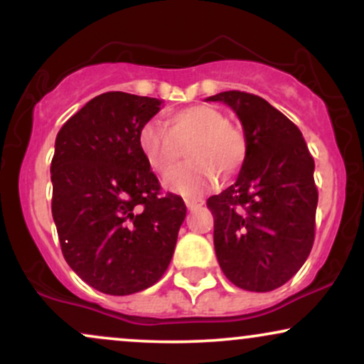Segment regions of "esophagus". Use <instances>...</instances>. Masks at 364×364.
I'll list each match as a JSON object with an SVG mask.
<instances>
[{
    "label": "esophagus",
    "instance_id": "1",
    "mask_svg": "<svg viewBox=\"0 0 364 364\" xmlns=\"http://www.w3.org/2000/svg\"><path fill=\"white\" fill-rule=\"evenodd\" d=\"M185 203L190 210H195V208H200L203 205V200L202 198H185Z\"/></svg>",
    "mask_w": 364,
    "mask_h": 364
}]
</instances>
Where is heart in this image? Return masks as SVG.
Listing matches in <instances>:
<instances>
[{
  "instance_id": "heart-1",
  "label": "heart",
  "mask_w": 364,
  "mask_h": 364,
  "mask_svg": "<svg viewBox=\"0 0 364 364\" xmlns=\"http://www.w3.org/2000/svg\"><path fill=\"white\" fill-rule=\"evenodd\" d=\"M164 127L149 121L139 132V149L159 176L179 164L186 148L188 164L171 174L169 188L183 195H198L215 181V173L232 176L243 168L248 141L243 129L207 104H195L166 114Z\"/></svg>"
}]
</instances>
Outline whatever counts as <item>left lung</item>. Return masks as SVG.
Listing matches in <instances>:
<instances>
[{
    "label": "left lung",
    "instance_id": "left-lung-1",
    "mask_svg": "<svg viewBox=\"0 0 364 364\" xmlns=\"http://www.w3.org/2000/svg\"><path fill=\"white\" fill-rule=\"evenodd\" d=\"M208 101L236 111L248 141L235 185L207 200L217 260L241 289L274 291L301 269L315 241V161L299 128L265 99L228 90Z\"/></svg>",
    "mask_w": 364,
    "mask_h": 364
}]
</instances>
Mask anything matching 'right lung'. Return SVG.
<instances>
[{
    "label": "right lung",
    "mask_w": 364,
    "mask_h": 364,
    "mask_svg": "<svg viewBox=\"0 0 364 364\" xmlns=\"http://www.w3.org/2000/svg\"><path fill=\"white\" fill-rule=\"evenodd\" d=\"M154 97L106 92L58 132L51 161L53 219L66 263L94 289L133 294L169 267L186 215L162 193L139 149V132L161 109Z\"/></svg>",
    "instance_id": "obj_1"
}]
</instances>
